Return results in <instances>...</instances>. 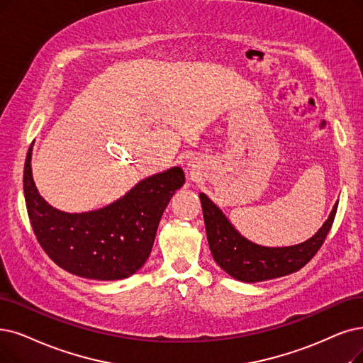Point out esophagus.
Wrapping results in <instances>:
<instances>
[{
    "label": "esophagus",
    "instance_id": "34e87169",
    "mask_svg": "<svg viewBox=\"0 0 363 363\" xmlns=\"http://www.w3.org/2000/svg\"><path fill=\"white\" fill-rule=\"evenodd\" d=\"M187 165H189V169H191V174H192V176H194V174H195V165L194 164H187Z\"/></svg>",
    "mask_w": 363,
    "mask_h": 363
}]
</instances>
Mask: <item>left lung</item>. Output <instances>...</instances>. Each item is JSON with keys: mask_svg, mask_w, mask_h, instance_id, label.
Returning <instances> with one entry per match:
<instances>
[{"mask_svg": "<svg viewBox=\"0 0 363 363\" xmlns=\"http://www.w3.org/2000/svg\"><path fill=\"white\" fill-rule=\"evenodd\" d=\"M199 199L214 260L230 277L244 283L279 279L306 267L322 247L338 208L337 202L328 220L310 240L289 247H264L244 238L207 195L199 194Z\"/></svg>", "mask_w": 363, "mask_h": 363, "instance_id": "obj_1", "label": "left lung"}]
</instances>
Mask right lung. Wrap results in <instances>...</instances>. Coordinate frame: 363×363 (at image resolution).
Returning a JSON list of instances; mask_svg holds the SVG:
<instances>
[{"mask_svg": "<svg viewBox=\"0 0 363 363\" xmlns=\"http://www.w3.org/2000/svg\"><path fill=\"white\" fill-rule=\"evenodd\" d=\"M30 147L23 169V192L34 234L62 269L94 280H121L146 262L162 213L184 172L172 167L141 180L113 204L88 213H65L41 198L33 180Z\"/></svg>", "mask_w": 363, "mask_h": 363, "instance_id": "right-lung-1", "label": "right lung"}]
</instances>
